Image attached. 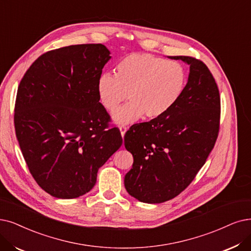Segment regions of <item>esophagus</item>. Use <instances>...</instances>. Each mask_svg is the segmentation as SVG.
<instances>
[{"label":"esophagus","mask_w":251,"mask_h":251,"mask_svg":"<svg viewBox=\"0 0 251 251\" xmlns=\"http://www.w3.org/2000/svg\"><path fill=\"white\" fill-rule=\"evenodd\" d=\"M119 129H120V134H122V136H123V138H124L126 132V129H127V126H119Z\"/></svg>","instance_id":"1"}]
</instances>
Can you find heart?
Instances as JSON below:
<instances>
[{
    "label": "heart",
    "mask_w": 251,
    "mask_h": 251,
    "mask_svg": "<svg viewBox=\"0 0 251 251\" xmlns=\"http://www.w3.org/2000/svg\"><path fill=\"white\" fill-rule=\"evenodd\" d=\"M187 81L185 68L149 53H132L120 59L115 76L103 73L97 91L108 112L116 111L127 97L129 103L113 114L115 123H134L143 115L155 119L170 111L181 98Z\"/></svg>",
    "instance_id": "b5f03b06"
}]
</instances>
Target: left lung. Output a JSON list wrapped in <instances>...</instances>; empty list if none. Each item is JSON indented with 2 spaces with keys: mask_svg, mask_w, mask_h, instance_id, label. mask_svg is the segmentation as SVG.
Masks as SVG:
<instances>
[{
  "mask_svg": "<svg viewBox=\"0 0 251 251\" xmlns=\"http://www.w3.org/2000/svg\"><path fill=\"white\" fill-rule=\"evenodd\" d=\"M171 58L189 65L181 98L165 115L134 125L125 135L134 157L125 186L143 203H163L182 193L206 163L219 132L220 97L210 70L192 56Z\"/></svg>",
  "mask_w": 251,
  "mask_h": 251,
  "instance_id": "obj_1",
  "label": "left lung"
}]
</instances>
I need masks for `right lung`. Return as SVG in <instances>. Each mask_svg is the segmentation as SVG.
I'll use <instances>...</instances> for the list:
<instances>
[{"instance_id": "obj_1", "label": "right lung", "mask_w": 251, "mask_h": 251, "mask_svg": "<svg viewBox=\"0 0 251 251\" xmlns=\"http://www.w3.org/2000/svg\"><path fill=\"white\" fill-rule=\"evenodd\" d=\"M109 54L103 44L50 50L18 85L16 137L29 173L50 196L74 199L88 193L98 170L123 144L97 91Z\"/></svg>"}]
</instances>
